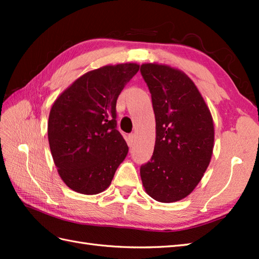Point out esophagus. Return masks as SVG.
Returning a JSON list of instances; mask_svg holds the SVG:
<instances>
[{"mask_svg":"<svg viewBox=\"0 0 259 259\" xmlns=\"http://www.w3.org/2000/svg\"><path fill=\"white\" fill-rule=\"evenodd\" d=\"M134 142H135V135L131 134V135H129V137H128V146L131 147V146L134 145Z\"/></svg>","mask_w":259,"mask_h":259,"instance_id":"34e87169","label":"esophagus"}]
</instances>
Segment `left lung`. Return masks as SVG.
<instances>
[{
  "label": "left lung",
  "instance_id": "8db88e82",
  "mask_svg": "<svg viewBox=\"0 0 259 259\" xmlns=\"http://www.w3.org/2000/svg\"><path fill=\"white\" fill-rule=\"evenodd\" d=\"M156 118L153 155L140 167L146 192L160 202L184 199L199 184L210 162L214 130L211 113L194 82L166 64L145 63Z\"/></svg>",
  "mask_w": 259,
  "mask_h": 259
}]
</instances>
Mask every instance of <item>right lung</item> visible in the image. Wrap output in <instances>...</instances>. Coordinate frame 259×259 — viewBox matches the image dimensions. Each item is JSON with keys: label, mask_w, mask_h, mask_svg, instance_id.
Here are the masks:
<instances>
[{"label": "right lung", "mask_w": 259, "mask_h": 259, "mask_svg": "<svg viewBox=\"0 0 259 259\" xmlns=\"http://www.w3.org/2000/svg\"><path fill=\"white\" fill-rule=\"evenodd\" d=\"M139 64L104 65L76 79L54 101L48 138L69 188L97 195L110 186L129 148L117 130V99Z\"/></svg>", "instance_id": "add662e5"}]
</instances>
